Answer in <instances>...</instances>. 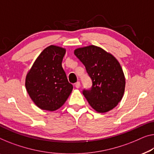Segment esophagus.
Returning a JSON list of instances; mask_svg holds the SVG:
<instances>
[{"mask_svg": "<svg viewBox=\"0 0 154 154\" xmlns=\"http://www.w3.org/2000/svg\"><path fill=\"white\" fill-rule=\"evenodd\" d=\"M75 86L77 88H79V87H80V83L79 82H76V83L75 84Z\"/></svg>", "mask_w": 154, "mask_h": 154, "instance_id": "obj_1", "label": "esophagus"}]
</instances>
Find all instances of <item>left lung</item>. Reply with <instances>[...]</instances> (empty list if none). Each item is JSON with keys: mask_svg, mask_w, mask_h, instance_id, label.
Segmentation results:
<instances>
[{"mask_svg": "<svg viewBox=\"0 0 154 154\" xmlns=\"http://www.w3.org/2000/svg\"><path fill=\"white\" fill-rule=\"evenodd\" d=\"M74 54L92 80L91 88L82 91L89 104L98 113L113 109L125 93V78L120 63L113 55L95 45L77 48Z\"/></svg>", "mask_w": 154, "mask_h": 154, "instance_id": "left-lung-1", "label": "left lung"}]
</instances>
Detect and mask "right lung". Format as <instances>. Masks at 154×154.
Here are the masks:
<instances>
[{
    "label": "right lung",
    "mask_w": 154,
    "mask_h": 154,
    "mask_svg": "<svg viewBox=\"0 0 154 154\" xmlns=\"http://www.w3.org/2000/svg\"><path fill=\"white\" fill-rule=\"evenodd\" d=\"M65 53L64 48L50 45L43 50L27 73V91L41 109L53 111L59 109L72 91L61 66Z\"/></svg>",
    "instance_id": "add662e5"
}]
</instances>
